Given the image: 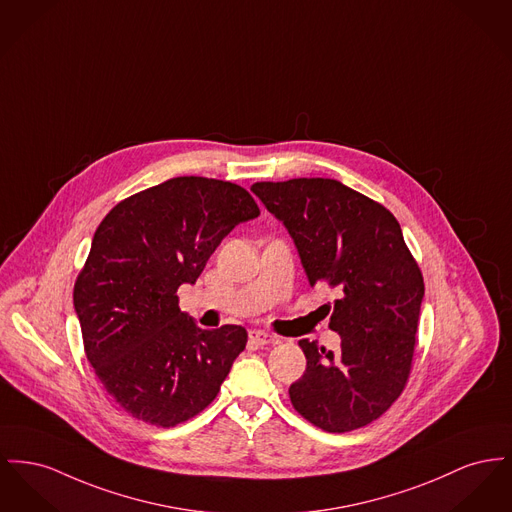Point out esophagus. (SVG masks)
Listing matches in <instances>:
<instances>
[{
	"label": "esophagus",
	"instance_id": "obj_1",
	"mask_svg": "<svg viewBox=\"0 0 512 512\" xmlns=\"http://www.w3.org/2000/svg\"><path fill=\"white\" fill-rule=\"evenodd\" d=\"M249 342H251L253 346H259V348H263V346L274 344V342H276V338H274L272 334H269V332L249 331Z\"/></svg>",
	"mask_w": 512,
	"mask_h": 512
}]
</instances>
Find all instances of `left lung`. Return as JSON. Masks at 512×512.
Returning a JSON list of instances; mask_svg holds the SVG:
<instances>
[{
  "instance_id": "left-lung-1",
  "label": "left lung",
  "mask_w": 512,
  "mask_h": 512,
  "mask_svg": "<svg viewBox=\"0 0 512 512\" xmlns=\"http://www.w3.org/2000/svg\"><path fill=\"white\" fill-rule=\"evenodd\" d=\"M251 191L288 228L309 284L338 294L329 327L340 350L300 340L307 367L290 387L292 406L323 431L360 429L410 379L425 292L420 267L394 214L340 181H259Z\"/></svg>"
}]
</instances>
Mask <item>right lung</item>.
I'll list each match as a JSON object with an SVG mask.
<instances>
[{
	"instance_id": "obj_1",
	"label": "right lung",
	"mask_w": 512,
	"mask_h": 512,
	"mask_svg": "<svg viewBox=\"0 0 512 512\" xmlns=\"http://www.w3.org/2000/svg\"><path fill=\"white\" fill-rule=\"evenodd\" d=\"M230 181L181 176L120 201L94 232L73 288L87 360L125 414L174 427L220 391L247 331H205L178 305L236 224L259 216Z\"/></svg>"
}]
</instances>
